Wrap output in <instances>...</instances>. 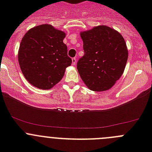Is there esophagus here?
<instances>
[{
    "label": "esophagus",
    "mask_w": 152,
    "mask_h": 152,
    "mask_svg": "<svg viewBox=\"0 0 152 152\" xmlns=\"http://www.w3.org/2000/svg\"><path fill=\"white\" fill-rule=\"evenodd\" d=\"M72 64L73 65H75V64H76V61H77V58H72Z\"/></svg>",
    "instance_id": "1"
}]
</instances>
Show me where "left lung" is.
I'll list each match as a JSON object with an SVG mask.
<instances>
[{
  "instance_id": "8db88e82",
  "label": "left lung",
  "mask_w": 152,
  "mask_h": 152,
  "mask_svg": "<svg viewBox=\"0 0 152 152\" xmlns=\"http://www.w3.org/2000/svg\"><path fill=\"white\" fill-rule=\"evenodd\" d=\"M84 55L77 68L89 89L104 91L111 88L124 72L128 50L123 36L107 26L80 33Z\"/></svg>"
}]
</instances>
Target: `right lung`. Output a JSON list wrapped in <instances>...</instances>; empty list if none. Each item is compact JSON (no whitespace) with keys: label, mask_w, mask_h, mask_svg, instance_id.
<instances>
[{"label":"right lung","mask_w":152,"mask_h":152,"mask_svg":"<svg viewBox=\"0 0 152 152\" xmlns=\"http://www.w3.org/2000/svg\"><path fill=\"white\" fill-rule=\"evenodd\" d=\"M65 33L49 24L30 29L21 40L18 52L20 67L26 80L36 88L50 89L59 82L65 68L72 64Z\"/></svg>","instance_id":"obj_1"}]
</instances>
